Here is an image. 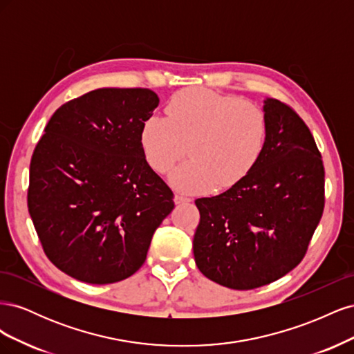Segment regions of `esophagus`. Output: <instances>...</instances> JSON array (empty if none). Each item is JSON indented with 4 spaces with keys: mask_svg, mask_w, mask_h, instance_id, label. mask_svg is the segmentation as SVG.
<instances>
[{
    "mask_svg": "<svg viewBox=\"0 0 354 354\" xmlns=\"http://www.w3.org/2000/svg\"><path fill=\"white\" fill-rule=\"evenodd\" d=\"M192 199L190 198H187V196H183V195H176L174 196V202H176V205H183V203H187V202H190Z\"/></svg>",
    "mask_w": 354,
    "mask_h": 354,
    "instance_id": "obj_1",
    "label": "esophagus"
}]
</instances>
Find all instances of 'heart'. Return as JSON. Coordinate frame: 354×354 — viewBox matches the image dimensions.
<instances>
[{"mask_svg": "<svg viewBox=\"0 0 354 354\" xmlns=\"http://www.w3.org/2000/svg\"><path fill=\"white\" fill-rule=\"evenodd\" d=\"M165 113L167 118H146L140 146L147 164L159 174L169 173L189 153L190 162L171 177L181 192L236 186L264 153L267 116L260 106L238 95L185 88L173 94Z\"/></svg>", "mask_w": 354, "mask_h": 354, "instance_id": "1", "label": "heart"}]
</instances>
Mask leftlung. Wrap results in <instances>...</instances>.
I'll use <instances>...</instances> for the list:
<instances>
[{"instance_id":"left-lung-1","label":"left lung","mask_w":354,"mask_h":354,"mask_svg":"<svg viewBox=\"0 0 354 354\" xmlns=\"http://www.w3.org/2000/svg\"><path fill=\"white\" fill-rule=\"evenodd\" d=\"M264 153L221 195L196 199L194 255L203 276L232 289L274 282L304 259L325 205V169L308 127L288 104L266 99Z\"/></svg>"}]
</instances>
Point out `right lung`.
<instances>
[{"instance_id": "1", "label": "right lung", "mask_w": 354, "mask_h": 354, "mask_svg": "<svg viewBox=\"0 0 354 354\" xmlns=\"http://www.w3.org/2000/svg\"><path fill=\"white\" fill-rule=\"evenodd\" d=\"M149 88H99L53 113L29 168L28 209L48 260L75 279L120 282L143 266L174 195L149 167Z\"/></svg>"}]
</instances>
